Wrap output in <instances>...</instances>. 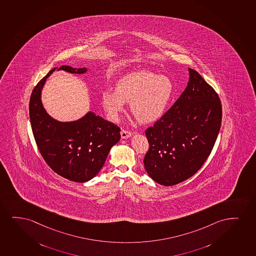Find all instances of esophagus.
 <instances>
[{"instance_id": "1", "label": "esophagus", "mask_w": 256, "mask_h": 256, "mask_svg": "<svg viewBox=\"0 0 256 256\" xmlns=\"http://www.w3.org/2000/svg\"><path fill=\"white\" fill-rule=\"evenodd\" d=\"M120 136L122 139H128L130 136H132V133L130 131H126V130H122L120 131Z\"/></svg>"}]
</instances>
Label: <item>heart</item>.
I'll return each mask as SVG.
<instances>
[{
  "label": "heart",
  "mask_w": 256,
  "mask_h": 256,
  "mask_svg": "<svg viewBox=\"0 0 256 256\" xmlns=\"http://www.w3.org/2000/svg\"><path fill=\"white\" fill-rule=\"evenodd\" d=\"M173 82L150 71L128 74L116 84V91L102 94V106L110 116L118 119L130 102L131 112L140 122L151 123L162 117L173 97Z\"/></svg>",
  "instance_id": "b5f03b06"
}]
</instances>
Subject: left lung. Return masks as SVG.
Instances as JSON below:
<instances>
[{
  "label": "left lung",
  "instance_id": "8db88e82",
  "mask_svg": "<svg viewBox=\"0 0 256 256\" xmlns=\"http://www.w3.org/2000/svg\"><path fill=\"white\" fill-rule=\"evenodd\" d=\"M188 71L190 80L179 99L145 132L150 148L144 166L163 186L182 182L202 168L222 124L218 94L196 70Z\"/></svg>",
  "mask_w": 256,
  "mask_h": 256
}]
</instances>
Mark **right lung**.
I'll return each mask as SVG.
<instances>
[{"label":"right lung","instance_id":"right-lung-1","mask_svg":"<svg viewBox=\"0 0 256 256\" xmlns=\"http://www.w3.org/2000/svg\"><path fill=\"white\" fill-rule=\"evenodd\" d=\"M50 70L31 94L30 117L38 150L51 170L66 179L85 182L99 173L111 148L120 138V128L93 112L74 122H62L46 113L42 102V90ZM57 70L84 74L86 68L62 66Z\"/></svg>","mask_w":256,"mask_h":256}]
</instances>
